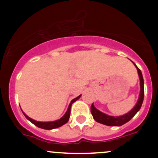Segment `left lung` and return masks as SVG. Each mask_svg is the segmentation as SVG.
<instances>
[{"mask_svg":"<svg viewBox=\"0 0 158 158\" xmlns=\"http://www.w3.org/2000/svg\"><path fill=\"white\" fill-rule=\"evenodd\" d=\"M133 64L135 65L137 70H138V76H139L140 79V94L137 103L134 106L133 109L131 110L130 111H128V113L123 114V115L116 116V117L109 115V114L102 112L99 110L97 109L94 106L93 103H92V106H91V113L93 116V118L97 122L108 125V126H122L124 124L129 122L141 109V106H142L143 100H144V79H143V76L141 70L138 69V67L135 65V63H133Z\"/></svg>","mask_w":158,"mask_h":158,"instance_id":"1","label":"left lung"}]
</instances>
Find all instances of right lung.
<instances>
[{
    "label": "right lung",
    "mask_w": 158,
    "mask_h": 158,
    "mask_svg": "<svg viewBox=\"0 0 158 158\" xmlns=\"http://www.w3.org/2000/svg\"><path fill=\"white\" fill-rule=\"evenodd\" d=\"M81 95H79V96L76 97V98H73V99L71 101V102H70V104L69 105V107H68L67 111H66V112L65 113L64 115H63L62 118H60V119H58V120L53 121V122H38V121L33 120V119H32L31 118H30L29 116L27 115V114H25V113L23 112L22 110L21 111H22V112H23V114H24L25 117L27 118V120H29L31 123L33 124V125H35L36 126H37L38 128L46 129V130H52V129L57 128H59V127H61L62 125H65L66 123H67L68 121H69V119L70 109H71L72 104H73V102H75L76 101H77V100L80 98Z\"/></svg>",
    "instance_id": "add662e5"
}]
</instances>
